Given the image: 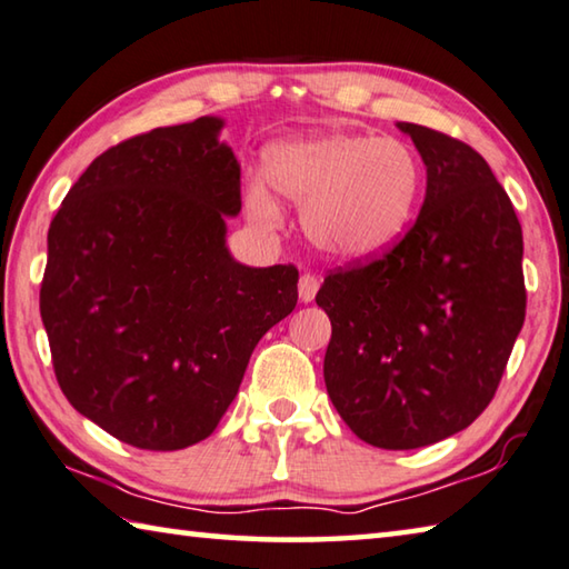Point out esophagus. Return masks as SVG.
Instances as JSON below:
<instances>
[{"instance_id":"1","label":"esophagus","mask_w":569,"mask_h":569,"mask_svg":"<svg viewBox=\"0 0 569 569\" xmlns=\"http://www.w3.org/2000/svg\"><path fill=\"white\" fill-rule=\"evenodd\" d=\"M320 288V281L313 273H303L301 281H298V298H301V303H311L316 293Z\"/></svg>"}]
</instances>
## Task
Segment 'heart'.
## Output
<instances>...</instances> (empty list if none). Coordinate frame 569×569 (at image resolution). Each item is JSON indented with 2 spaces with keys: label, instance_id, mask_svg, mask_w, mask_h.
<instances>
[{
  "label": "heart",
  "instance_id": "obj_1",
  "mask_svg": "<svg viewBox=\"0 0 569 569\" xmlns=\"http://www.w3.org/2000/svg\"><path fill=\"white\" fill-rule=\"evenodd\" d=\"M268 184L301 211L303 231L336 261H368L396 246L416 219L426 171L408 143L373 133L326 131L268 151ZM261 179L246 183V211L278 229L281 206Z\"/></svg>",
  "mask_w": 569,
  "mask_h": 569
}]
</instances>
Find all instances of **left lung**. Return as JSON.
Wrapping results in <instances>:
<instances>
[{
  "mask_svg": "<svg viewBox=\"0 0 569 569\" xmlns=\"http://www.w3.org/2000/svg\"><path fill=\"white\" fill-rule=\"evenodd\" d=\"M428 171L412 229L370 263L326 276L333 326L328 396L360 440L412 450L488 408L525 323L522 229L488 161L468 143L398 121Z\"/></svg>",
  "mask_w": 569,
  "mask_h": 569,
  "instance_id": "8db88e82",
  "label": "left lung"
}]
</instances>
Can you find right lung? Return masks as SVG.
I'll return each instance as SVG.
<instances>
[{
	"label": "right lung",
	"mask_w": 569,
	"mask_h": 569,
	"mask_svg": "<svg viewBox=\"0 0 569 569\" xmlns=\"http://www.w3.org/2000/svg\"><path fill=\"white\" fill-rule=\"evenodd\" d=\"M221 129L201 117L107 149L49 226L39 311L59 388L141 450L209 438L256 343L298 301L296 266L229 253L241 167Z\"/></svg>",
	"instance_id": "1"
}]
</instances>
